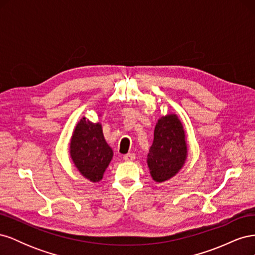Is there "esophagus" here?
I'll use <instances>...</instances> for the list:
<instances>
[{"instance_id": "obj_1", "label": "esophagus", "mask_w": 255, "mask_h": 255, "mask_svg": "<svg viewBox=\"0 0 255 255\" xmlns=\"http://www.w3.org/2000/svg\"><path fill=\"white\" fill-rule=\"evenodd\" d=\"M123 160L126 161H133L135 159V154L134 153H128V154H125V155L122 156Z\"/></svg>"}]
</instances>
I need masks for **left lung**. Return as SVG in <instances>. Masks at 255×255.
<instances>
[{
	"label": "left lung",
	"mask_w": 255,
	"mask_h": 255,
	"mask_svg": "<svg viewBox=\"0 0 255 255\" xmlns=\"http://www.w3.org/2000/svg\"><path fill=\"white\" fill-rule=\"evenodd\" d=\"M187 156L185 130L176 115L161 117L154 129L148 166L154 181L164 182L179 172Z\"/></svg>",
	"instance_id": "8db88e82"
}]
</instances>
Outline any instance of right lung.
Segmentation results:
<instances>
[{
    "mask_svg": "<svg viewBox=\"0 0 255 255\" xmlns=\"http://www.w3.org/2000/svg\"><path fill=\"white\" fill-rule=\"evenodd\" d=\"M70 155L83 176L91 182L102 179L111 163L113 150L106 143L102 127L86 118L76 125L70 143Z\"/></svg>",
    "mask_w": 255,
    "mask_h": 255,
    "instance_id": "add662e5",
    "label": "right lung"
}]
</instances>
